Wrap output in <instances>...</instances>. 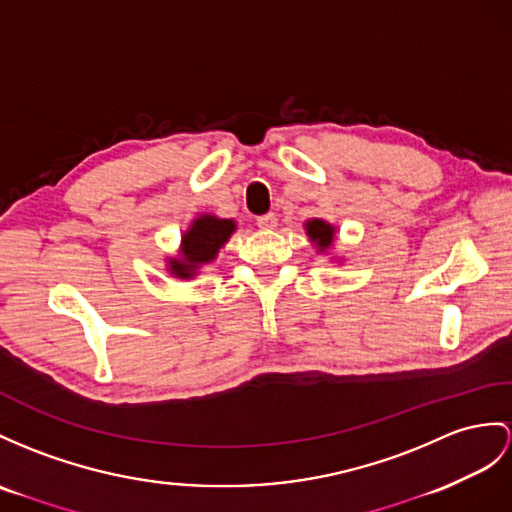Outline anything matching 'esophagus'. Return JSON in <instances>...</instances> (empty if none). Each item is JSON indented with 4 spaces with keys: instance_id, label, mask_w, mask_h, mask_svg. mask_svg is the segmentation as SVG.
Masks as SVG:
<instances>
[{
    "instance_id": "esophagus-1",
    "label": "esophagus",
    "mask_w": 512,
    "mask_h": 512,
    "mask_svg": "<svg viewBox=\"0 0 512 512\" xmlns=\"http://www.w3.org/2000/svg\"><path fill=\"white\" fill-rule=\"evenodd\" d=\"M256 223H258L260 230L271 232L273 228L278 226V219H276V215H273V213H267V215H260V217L256 219Z\"/></svg>"
}]
</instances>
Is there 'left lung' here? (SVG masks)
Wrapping results in <instances>:
<instances>
[{
    "label": "left lung",
    "instance_id": "1",
    "mask_svg": "<svg viewBox=\"0 0 512 512\" xmlns=\"http://www.w3.org/2000/svg\"><path fill=\"white\" fill-rule=\"evenodd\" d=\"M304 230H306V236L308 241L315 245V249L319 254H328L332 252L334 247V241H336V228L332 226L330 221L326 219H308L304 223Z\"/></svg>",
    "mask_w": 512,
    "mask_h": 512
}]
</instances>
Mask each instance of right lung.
I'll list each match as a JSON object with an SVG mask.
<instances>
[{
	"mask_svg": "<svg viewBox=\"0 0 512 512\" xmlns=\"http://www.w3.org/2000/svg\"><path fill=\"white\" fill-rule=\"evenodd\" d=\"M236 232L234 219H221L213 213L197 215L180 236L178 254L165 258V269L176 280H193L206 265L217 260L221 247Z\"/></svg>",
	"mask_w": 512,
	"mask_h": 512,
	"instance_id": "right-lung-1",
	"label": "right lung"
}]
</instances>
